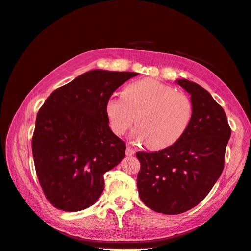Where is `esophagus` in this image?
Instances as JSON below:
<instances>
[{
	"mask_svg": "<svg viewBox=\"0 0 251 251\" xmlns=\"http://www.w3.org/2000/svg\"><path fill=\"white\" fill-rule=\"evenodd\" d=\"M126 155H127V156H133V155H134V150L132 149V147H131L130 145L127 146V149H126Z\"/></svg>",
	"mask_w": 251,
	"mask_h": 251,
	"instance_id": "34e87169",
	"label": "esophagus"
}]
</instances>
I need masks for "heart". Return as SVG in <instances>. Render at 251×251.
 <instances>
[{
  "label": "heart",
  "mask_w": 251,
  "mask_h": 251,
  "mask_svg": "<svg viewBox=\"0 0 251 251\" xmlns=\"http://www.w3.org/2000/svg\"><path fill=\"white\" fill-rule=\"evenodd\" d=\"M106 113L114 133L123 134L133 124V136L151 150L175 144L191 123L193 106L187 95L175 88L146 78L126 86L122 96L107 100Z\"/></svg>",
  "instance_id": "1"
}]
</instances>
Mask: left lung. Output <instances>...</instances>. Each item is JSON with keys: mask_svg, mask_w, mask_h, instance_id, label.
I'll return each instance as SVG.
<instances>
[{"mask_svg": "<svg viewBox=\"0 0 251 251\" xmlns=\"http://www.w3.org/2000/svg\"><path fill=\"white\" fill-rule=\"evenodd\" d=\"M191 95L193 114L175 144L155 152H137V187L145 205L163 214H180L209 194L224 170L231 136L222 106L196 82L176 80Z\"/></svg>", "mask_w": 251, "mask_h": 251, "instance_id": "left-lung-1", "label": "left lung"}]
</instances>
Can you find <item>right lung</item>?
I'll list each match as a JSON object with an SVG mask.
<instances>
[{
    "mask_svg": "<svg viewBox=\"0 0 251 251\" xmlns=\"http://www.w3.org/2000/svg\"><path fill=\"white\" fill-rule=\"evenodd\" d=\"M134 72L92 70L44 101L31 141L35 169L55 208L76 212L98 201L104 174L125 157L126 145L109 127L107 100Z\"/></svg>",
    "mask_w": 251,
    "mask_h": 251,
    "instance_id": "1",
    "label": "right lung"
}]
</instances>
